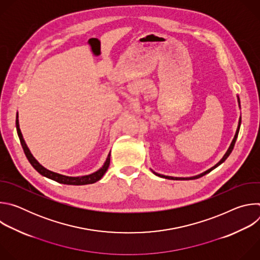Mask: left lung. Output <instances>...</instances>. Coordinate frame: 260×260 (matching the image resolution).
<instances>
[{"label": "left lung", "instance_id": "obj_1", "mask_svg": "<svg viewBox=\"0 0 260 260\" xmlns=\"http://www.w3.org/2000/svg\"><path fill=\"white\" fill-rule=\"evenodd\" d=\"M237 98H238V103H239V107H240V109H241V103H240V98H239V95H237ZM240 126H241V116H240V119H239V123H238V128H237V132H236V134H235V137H234V139H233V141H232V143H231V145H230V147H229V149H228V151L225 152V154L223 155V157H222L214 167H212L211 169H209V170H207V171H205V172H203V173H201V174H199V175H197V176H192V177H172V176H165V175H161V174H158V173H156V172H154L153 170H151V172L154 174V175H156V176H158V177H160V178H165V179H169V180H193V179H198V178H201V177H203V176H205L206 174H208V173H210L211 171H213L214 169H216L217 167H219L221 164H223L224 161H225V159L230 156V154L232 153V151H233V149H234V146H235V143H236V141H237V138H238V135H239V131H240Z\"/></svg>", "mask_w": 260, "mask_h": 260}]
</instances>
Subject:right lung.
<instances>
[{"mask_svg": "<svg viewBox=\"0 0 260 260\" xmlns=\"http://www.w3.org/2000/svg\"><path fill=\"white\" fill-rule=\"evenodd\" d=\"M16 129H17V134L21 143V146L23 148L24 154L26 156V158L28 159L29 164L32 166V168L38 172L40 175L51 179L55 182H58L60 184H67V185H86V184H92L95 183L96 181L101 180L102 177L105 175V173L107 172L109 165H110V156H111V151L109 152L104 165L95 172L89 174V175H84V176H67V175H62L53 171H50L48 169H46L45 167H43L38 160H37L34 155L31 154V152L29 151L28 147L23 139V136L21 134V131L19 128V120H18V112L16 113Z\"/></svg>", "mask_w": 260, "mask_h": 260, "instance_id": "add662e5", "label": "right lung"}]
</instances>
